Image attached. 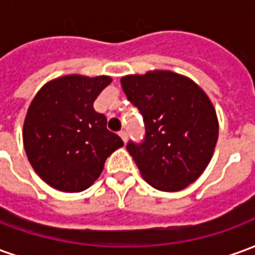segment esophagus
<instances>
[{
	"instance_id": "1",
	"label": "esophagus",
	"mask_w": 255,
	"mask_h": 255,
	"mask_svg": "<svg viewBox=\"0 0 255 255\" xmlns=\"http://www.w3.org/2000/svg\"><path fill=\"white\" fill-rule=\"evenodd\" d=\"M119 135L122 136V139L124 140V143H127V140H128V132L126 131V129H122L120 132H119Z\"/></svg>"
}]
</instances>
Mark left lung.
<instances>
[{
    "label": "left lung",
    "mask_w": 255,
    "mask_h": 255,
    "mask_svg": "<svg viewBox=\"0 0 255 255\" xmlns=\"http://www.w3.org/2000/svg\"><path fill=\"white\" fill-rule=\"evenodd\" d=\"M122 87L143 116L142 143L127 150L140 175L160 191H180L202 175L219 138V120L206 93L171 71L127 75Z\"/></svg>",
    "instance_id": "obj_1"
}]
</instances>
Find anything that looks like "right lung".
<instances>
[{
	"instance_id": "add662e5",
	"label": "right lung",
	"mask_w": 255,
	"mask_h": 255,
	"mask_svg": "<svg viewBox=\"0 0 255 255\" xmlns=\"http://www.w3.org/2000/svg\"><path fill=\"white\" fill-rule=\"evenodd\" d=\"M111 82L104 75H67L47 82L30 104L23 126L25 154L50 187L84 191L100 177L106 158L124 146L93 106Z\"/></svg>"
}]
</instances>
